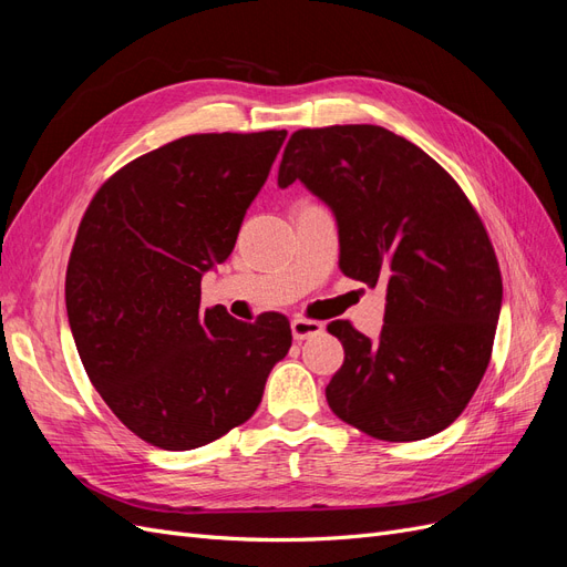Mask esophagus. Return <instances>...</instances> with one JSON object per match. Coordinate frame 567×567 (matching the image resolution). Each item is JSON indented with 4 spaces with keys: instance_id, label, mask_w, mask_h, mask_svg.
Masks as SVG:
<instances>
[{
    "instance_id": "34e87169",
    "label": "esophagus",
    "mask_w": 567,
    "mask_h": 567,
    "mask_svg": "<svg viewBox=\"0 0 567 567\" xmlns=\"http://www.w3.org/2000/svg\"><path fill=\"white\" fill-rule=\"evenodd\" d=\"M290 331H293L296 340H307V338H315L323 333V323L321 321H312V319H302L296 317L290 321Z\"/></svg>"
}]
</instances>
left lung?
Masks as SVG:
<instances>
[{"mask_svg": "<svg viewBox=\"0 0 567 567\" xmlns=\"http://www.w3.org/2000/svg\"><path fill=\"white\" fill-rule=\"evenodd\" d=\"M302 182L338 221L340 269L385 286L379 340L333 321L346 362L326 385L359 431L414 442L452 425L487 371L502 271L461 186L425 151L379 125L298 130L279 186Z\"/></svg>", "mask_w": 567, "mask_h": 567, "instance_id": "1", "label": "left lung"}]
</instances>
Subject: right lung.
<instances>
[{"instance_id": "add662e5", "label": "right lung", "mask_w": 567, "mask_h": 567, "mask_svg": "<svg viewBox=\"0 0 567 567\" xmlns=\"http://www.w3.org/2000/svg\"><path fill=\"white\" fill-rule=\"evenodd\" d=\"M286 130L188 134L127 163L84 213L65 310L92 385L134 435L186 452L246 423L288 354L284 315L200 310Z\"/></svg>"}]
</instances>
